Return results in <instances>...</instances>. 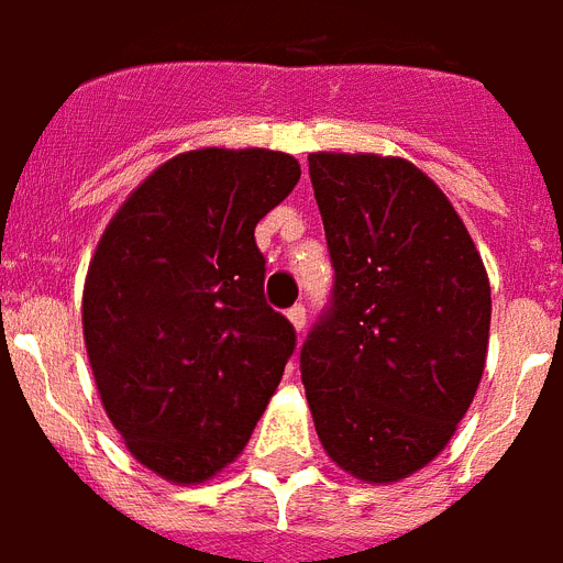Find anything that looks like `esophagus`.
I'll return each instance as SVG.
<instances>
[{
    "label": "esophagus",
    "mask_w": 563,
    "mask_h": 563,
    "mask_svg": "<svg viewBox=\"0 0 563 563\" xmlns=\"http://www.w3.org/2000/svg\"><path fill=\"white\" fill-rule=\"evenodd\" d=\"M287 319H290V325H294L296 331H305V322H308V310H305L302 305H294V308L287 310Z\"/></svg>",
    "instance_id": "34e87169"
}]
</instances>
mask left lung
I'll return each instance as SVG.
<instances>
[{
	"label": "left lung",
	"instance_id": "1",
	"mask_svg": "<svg viewBox=\"0 0 563 563\" xmlns=\"http://www.w3.org/2000/svg\"><path fill=\"white\" fill-rule=\"evenodd\" d=\"M334 308L302 345V384L325 453L393 485L448 448L483 380L492 285L465 223L401 156H308Z\"/></svg>",
	"mask_w": 563,
	"mask_h": 563
}]
</instances>
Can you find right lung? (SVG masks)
<instances>
[{
	"label": "right lung",
	"instance_id": "add662e5",
	"mask_svg": "<svg viewBox=\"0 0 563 563\" xmlns=\"http://www.w3.org/2000/svg\"><path fill=\"white\" fill-rule=\"evenodd\" d=\"M302 177L267 147L162 162L103 229L84 282V343L124 448L174 485H200L250 442L294 354L264 299L255 227Z\"/></svg>",
	"mask_w": 563,
	"mask_h": 563
}]
</instances>
